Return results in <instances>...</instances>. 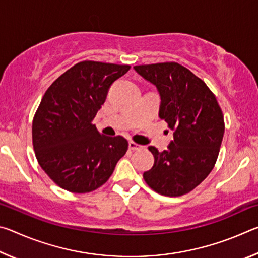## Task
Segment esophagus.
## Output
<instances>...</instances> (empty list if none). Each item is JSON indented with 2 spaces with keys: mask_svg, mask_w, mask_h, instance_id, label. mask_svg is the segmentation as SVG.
Returning a JSON list of instances; mask_svg holds the SVG:
<instances>
[{
  "mask_svg": "<svg viewBox=\"0 0 258 258\" xmlns=\"http://www.w3.org/2000/svg\"><path fill=\"white\" fill-rule=\"evenodd\" d=\"M128 148H130V150H141L142 146H140V145H138V143H135L133 141H130Z\"/></svg>",
  "mask_w": 258,
  "mask_h": 258,
  "instance_id": "esophagus-1",
  "label": "esophagus"
}]
</instances>
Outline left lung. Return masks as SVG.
<instances>
[{
  "instance_id": "1",
  "label": "left lung",
  "mask_w": 258,
  "mask_h": 258,
  "mask_svg": "<svg viewBox=\"0 0 258 258\" xmlns=\"http://www.w3.org/2000/svg\"><path fill=\"white\" fill-rule=\"evenodd\" d=\"M134 69L157 87L159 117L174 132L167 150L149 147L155 163L143 178L163 196L189 194L216 163L224 134L223 112L205 82L180 63L140 64Z\"/></svg>"
}]
</instances>
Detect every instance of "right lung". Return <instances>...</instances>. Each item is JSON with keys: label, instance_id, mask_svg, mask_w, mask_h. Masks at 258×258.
Returning <instances> with one entry per match:
<instances>
[{"label": "right lung", "instance_id": "1", "mask_svg": "<svg viewBox=\"0 0 258 258\" xmlns=\"http://www.w3.org/2000/svg\"><path fill=\"white\" fill-rule=\"evenodd\" d=\"M128 64L85 60L52 83L35 112L33 147L38 164L55 184L86 194L111 176L128 148L123 137H106L92 124L108 90Z\"/></svg>", "mask_w": 258, "mask_h": 258}]
</instances>
